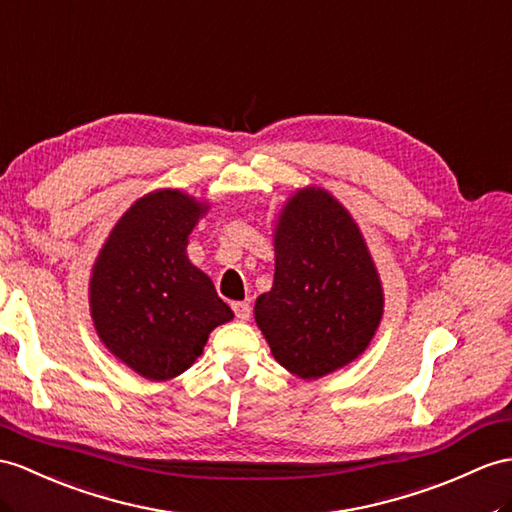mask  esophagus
Here are the masks:
<instances>
[{"mask_svg":"<svg viewBox=\"0 0 512 512\" xmlns=\"http://www.w3.org/2000/svg\"><path fill=\"white\" fill-rule=\"evenodd\" d=\"M232 310H234L236 319H241V321H247L249 317H252V306H249V302H234Z\"/></svg>","mask_w":512,"mask_h":512,"instance_id":"obj_1","label":"esophagus"}]
</instances>
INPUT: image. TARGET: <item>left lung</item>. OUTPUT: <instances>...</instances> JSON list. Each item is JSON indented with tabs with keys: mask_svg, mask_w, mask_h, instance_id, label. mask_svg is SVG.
<instances>
[{
	"mask_svg": "<svg viewBox=\"0 0 512 512\" xmlns=\"http://www.w3.org/2000/svg\"><path fill=\"white\" fill-rule=\"evenodd\" d=\"M276 273L254 317L273 358L317 380L363 354L384 313L378 269L347 208L319 186L284 204L273 230Z\"/></svg>",
	"mask_w": 512,
	"mask_h": 512,
	"instance_id": "obj_1",
	"label": "left lung"
}]
</instances>
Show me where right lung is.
Returning a JSON list of instances; mask_svg holds the SVG:
<instances>
[{"instance_id": "obj_1", "label": "right lung", "mask_w": 512, "mask_h": 512, "mask_svg": "<svg viewBox=\"0 0 512 512\" xmlns=\"http://www.w3.org/2000/svg\"><path fill=\"white\" fill-rule=\"evenodd\" d=\"M208 204L178 189L147 193L123 213L93 265L89 304L99 339L147 380H171L234 317L189 256Z\"/></svg>"}]
</instances>
